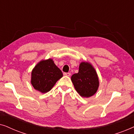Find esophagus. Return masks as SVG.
I'll use <instances>...</instances> for the list:
<instances>
[{
	"label": "esophagus",
	"instance_id": "esophagus-1",
	"mask_svg": "<svg viewBox=\"0 0 134 134\" xmlns=\"http://www.w3.org/2000/svg\"><path fill=\"white\" fill-rule=\"evenodd\" d=\"M63 74L65 75V76H68V77H69V76H71V73L70 72H65Z\"/></svg>",
	"mask_w": 134,
	"mask_h": 134
}]
</instances>
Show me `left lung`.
Returning a JSON list of instances; mask_svg holds the SVG:
<instances>
[{
    "instance_id": "obj_1",
    "label": "left lung",
    "mask_w": 134,
    "mask_h": 134,
    "mask_svg": "<svg viewBox=\"0 0 134 134\" xmlns=\"http://www.w3.org/2000/svg\"><path fill=\"white\" fill-rule=\"evenodd\" d=\"M75 89L83 98H90L98 91L99 82L94 67L88 62H81L78 73L71 76Z\"/></svg>"
}]
</instances>
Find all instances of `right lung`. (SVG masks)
Wrapping results in <instances>:
<instances>
[{
    "label": "right lung",
    "mask_w": 134,
    "mask_h": 134,
    "mask_svg": "<svg viewBox=\"0 0 134 134\" xmlns=\"http://www.w3.org/2000/svg\"><path fill=\"white\" fill-rule=\"evenodd\" d=\"M62 77L63 73L52 59L43 60L33 69L31 73V84L36 90L46 93L50 91Z\"/></svg>",
    "instance_id": "obj_1"
}]
</instances>
